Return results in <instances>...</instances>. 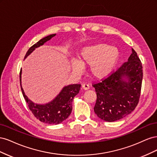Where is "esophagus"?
<instances>
[{"label":"esophagus","instance_id":"1","mask_svg":"<svg viewBox=\"0 0 157 157\" xmlns=\"http://www.w3.org/2000/svg\"><path fill=\"white\" fill-rule=\"evenodd\" d=\"M89 85L87 84H84L82 85V88L84 90H87L89 89Z\"/></svg>","mask_w":157,"mask_h":157}]
</instances>
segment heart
Here are the masks:
<instances>
[{"label":"heart","mask_w":157,"mask_h":157,"mask_svg":"<svg viewBox=\"0 0 157 157\" xmlns=\"http://www.w3.org/2000/svg\"><path fill=\"white\" fill-rule=\"evenodd\" d=\"M119 51L114 46L105 43L88 45L80 49L77 60L71 61L70 69L73 73L80 74L83 66H88V71L95 79L109 77L115 70L119 59Z\"/></svg>","instance_id":"heart-1"}]
</instances>
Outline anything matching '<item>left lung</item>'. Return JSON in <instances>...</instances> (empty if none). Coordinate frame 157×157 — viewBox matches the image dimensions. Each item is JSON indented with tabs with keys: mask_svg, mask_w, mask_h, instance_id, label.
<instances>
[{
	"mask_svg": "<svg viewBox=\"0 0 157 157\" xmlns=\"http://www.w3.org/2000/svg\"><path fill=\"white\" fill-rule=\"evenodd\" d=\"M142 78L141 62L132 48L128 61L101 82L93 85L97 94L94 108L97 116L114 122L130 114L139 101Z\"/></svg>",
	"mask_w": 157,
	"mask_h": 157,
	"instance_id": "obj_1",
	"label": "left lung"
}]
</instances>
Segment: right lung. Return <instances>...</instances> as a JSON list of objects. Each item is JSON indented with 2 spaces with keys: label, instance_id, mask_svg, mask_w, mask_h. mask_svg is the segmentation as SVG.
Listing matches in <instances>:
<instances>
[{
  "label": "right lung",
  "instance_id": "add662e5",
  "mask_svg": "<svg viewBox=\"0 0 157 157\" xmlns=\"http://www.w3.org/2000/svg\"><path fill=\"white\" fill-rule=\"evenodd\" d=\"M56 35V34L50 35L33 45L27 52L24 59L36 48L42 46L45 42L50 40ZM21 73L22 70L21 69L20 78L23 96L25 99L28 107L37 119L42 122L50 124H58L67 119L72 111L73 98L78 94L81 85L75 84L65 86L51 101L44 104H37L32 101L25 94L21 86Z\"/></svg>",
  "mask_w": 157,
  "mask_h": 157
}]
</instances>
